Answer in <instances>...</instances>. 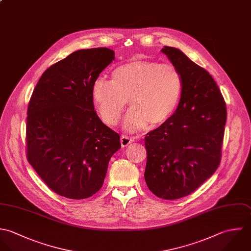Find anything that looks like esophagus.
Returning <instances> with one entry per match:
<instances>
[{"label":"esophagus","instance_id":"1","mask_svg":"<svg viewBox=\"0 0 251 251\" xmlns=\"http://www.w3.org/2000/svg\"><path fill=\"white\" fill-rule=\"evenodd\" d=\"M134 142V140L130 137H127V136H121V139H120V143H121V147L122 148H126L127 146H129L130 144H132Z\"/></svg>","mask_w":251,"mask_h":251}]
</instances>
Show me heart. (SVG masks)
<instances>
[{"mask_svg": "<svg viewBox=\"0 0 251 251\" xmlns=\"http://www.w3.org/2000/svg\"><path fill=\"white\" fill-rule=\"evenodd\" d=\"M183 90L180 71L171 63L155 60H133L115 68L111 81L97 78L92 85V98L103 123L114 126L125 110L128 131L158 127L176 111Z\"/></svg>", "mask_w": 251, "mask_h": 251, "instance_id": "1", "label": "heart"}]
</instances>
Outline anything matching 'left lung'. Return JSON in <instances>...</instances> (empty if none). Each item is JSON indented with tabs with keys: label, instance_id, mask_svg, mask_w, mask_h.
I'll return each mask as SVG.
<instances>
[{
	"label": "left lung",
	"instance_id": "obj_1",
	"mask_svg": "<svg viewBox=\"0 0 251 251\" xmlns=\"http://www.w3.org/2000/svg\"><path fill=\"white\" fill-rule=\"evenodd\" d=\"M161 51L180 71L183 90L172 117L146 136L145 179L154 195L176 200L194 192L218 168L227 109L208 72L177 49Z\"/></svg>",
	"mask_w": 251,
	"mask_h": 251
}]
</instances>
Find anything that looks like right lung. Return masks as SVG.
<instances>
[{
    "label": "right lung",
    "instance_id": "add662e5",
    "mask_svg": "<svg viewBox=\"0 0 251 251\" xmlns=\"http://www.w3.org/2000/svg\"><path fill=\"white\" fill-rule=\"evenodd\" d=\"M114 60L106 48L75 51L41 76L28 104L27 159L52 191L86 199L102 186L120 136L100 121L92 85Z\"/></svg>",
    "mask_w": 251,
    "mask_h": 251
}]
</instances>
